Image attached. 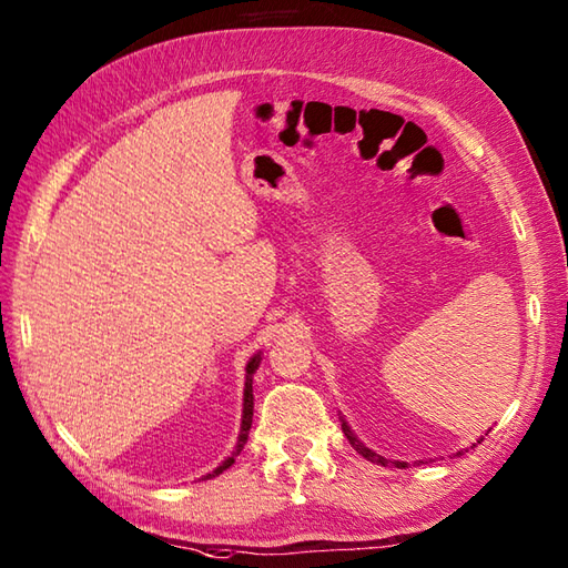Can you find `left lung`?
<instances>
[{
	"instance_id": "obj_1",
	"label": "left lung",
	"mask_w": 568,
	"mask_h": 568,
	"mask_svg": "<svg viewBox=\"0 0 568 568\" xmlns=\"http://www.w3.org/2000/svg\"><path fill=\"white\" fill-rule=\"evenodd\" d=\"M342 429H344V434H346V439L352 442L354 449H356L361 456H364V458H368V462H373V464H381V466H388V464H393V466H397V468H407V464H405V462H388V458H383V456H378L376 452H371L368 446H364V444H361V442L354 437V432L346 427V422H342Z\"/></svg>"
}]
</instances>
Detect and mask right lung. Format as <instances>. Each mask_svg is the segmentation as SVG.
<instances>
[{
	"mask_svg": "<svg viewBox=\"0 0 568 568\" xmlns=\"http://www.w3.org/2000/svg\"><path fill=\"white\" fill-rule=\"evenodd\" d=\"M258 364H261V356L256 354L253 356L251 361H248V366H246V388H244V419H241V434H239V444H236V452H234V456H239L241 454V449H244V444H246V439H248V429H251V417H253V371L258 368ZM234 456H229L226 462L216 468V470H212V474L207 476V478H212V476H220L224 468H229L234 464Z\"/></svg>",
	"mask_w": 568,
	"mask_h": 568,
	"instance_id": "right-lung-1",
	"label": "right lung"
}]
</instances>
